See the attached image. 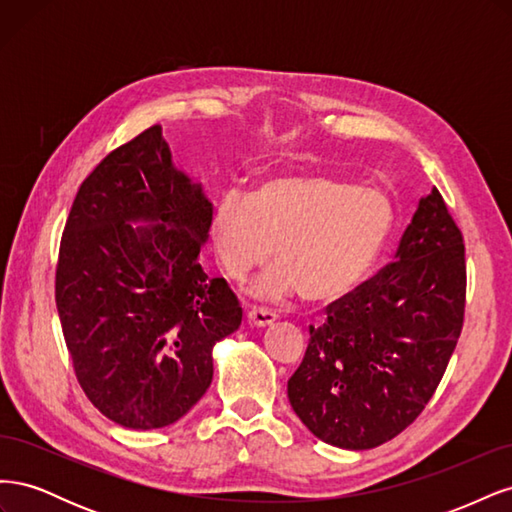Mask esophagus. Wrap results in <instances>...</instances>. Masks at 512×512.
Returning <instances> with one entry per match:
<instances>
[{
	"instance_id": "34e87169",
	"label": "esophagus",
	"mask_w": 512,
	"mask_h": 512,
	"mask_svg": "<svg viewBox=\"0 0 512 512\" xmlns=\"http://www.w3.org/2000/svg\"><path fill=\"white\" fill-rule=\"evenodd\" d=\"M247 320L256 324V327H267V324H273L277 320V314L267 307H252L250 312H247Z\"/></svg>"
}]
</instances>
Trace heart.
Returning a JSON list of instances; mask_svg holds the SVG:
<instances>
[{
	"label": "heart",
	"mask_w": 512,
	"mask_h": 512,
	"mask_svg": "<svg viewBox=\"0 0 512 512\" xmlns=\"http://www.w3.org/2000/svg\"><path fill=\"white\" fill-rule=\"evenodd\" d=\"M393 228L389 198L331 175H280L250 194L224 192L209 220V241L232 282L275 265L254 294L280 299L301 292L329 303L359 286L376 265Z\"/></svg>",
	"instance_id": "heart-1"
}]
</instances>
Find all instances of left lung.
<instances>
[{
  "label": "left lung",
  "mask_w": 512,
  "mask_h": 512,
  "mask_svg": "<svg viewBox=\"0 0 512 512\" xmlns=\"http://www.w3.org/2000/svg\"><path fill=\"white\" fill-rule=\"evenodd\" d=\"M466 309V247L444 198L418 200L395 260L309 327L288 399L322 442L365 451L399 436L436 393Z\"/></svg>",
  "instance_id": "obj_1"
}]
</instances>
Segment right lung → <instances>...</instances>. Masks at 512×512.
<instances>
[{
	"instance_id": "1",
	"label": "right lung",
	"mask_w": 512,
	"mask_h": 512,
	"mask_svg": "<svg viewBox=\"0 0 512 512\" xmlns=\"http://www.w3.org/2000/svg\"><path fill=\"white\" fill-rule=\"evenodd\" d=\"M211 211L160 126L108 153L76 192L57 312L81 389L121 427L160 429L188 414L213 380V346L239 329L235 292L198 260Z\"/></svg>"
}]
</instances>
